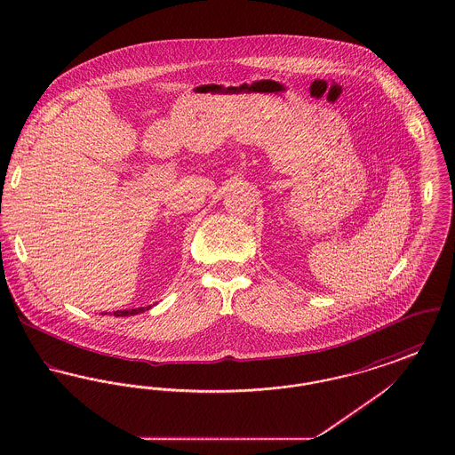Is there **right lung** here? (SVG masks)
<instances>
[{
	"label": "right lung",
	"instance_id": "obj_1",
	"mask_svg": "<svg viewBox=\"0 0 455 455\" xmlns=\"http://www.w3.org/2000/svg\"><path fill=\"white\" fill-rule=\"evenodd\" d=\"M152 308V305H148V307H138V308H130V310H116L114 312V315L116 317H126V315H136V314H141V312H145V310H150ZM108 314V312H106Z\"/></svg>",
	"mask_w": 455,
	"mask_h": 455
}]
</instances>
